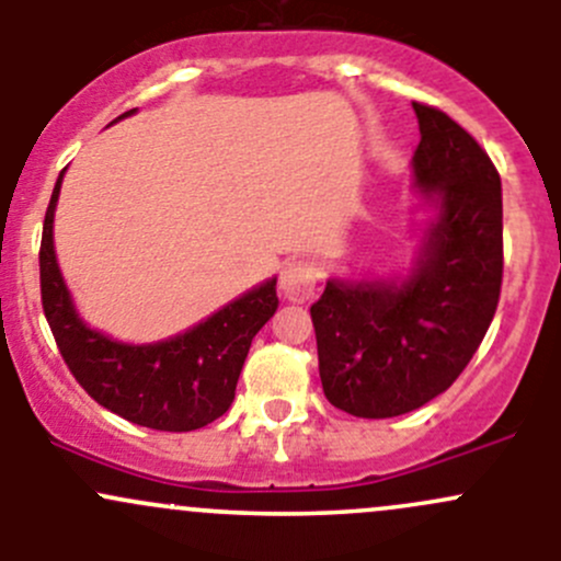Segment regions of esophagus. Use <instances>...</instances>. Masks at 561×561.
I'll return each instance as SVG.
<instances>
[{"label":"esophagus","mask_w":561,"mask_h":561,"mask_svg":"<svg viewBox=\"0 0 561 561\" xmlns=\"http://www.w3.org/2000/svg\"><path fill=\"white\" fill-rule=\"evenodd\" d=\"M279 290L287 301L304 304L314 296L317 290V268L309 260L293 257L282 265Z\"/></svg>","instance_id":"obj_1"}]
</instances>
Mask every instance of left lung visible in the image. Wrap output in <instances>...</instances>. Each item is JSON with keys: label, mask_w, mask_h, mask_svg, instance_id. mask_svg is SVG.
Instances as JSON below:
<instances>
[{"label": "left lung", "mask_w": 561, "mask_h": 561, "mask_svg": "<svg viewBox=\"0 0 561 561\" xmlns=\"http://www.w3.org/2000/svg\"><path fill=\"white\" fill-rule=\"evenodd\" d=\"M412 107L415 186L439 206L415 268L399 285L331 279L309 309L325 399L355 417L404 415L448 390L500 304V173L448 113Z\"/></svg>", "instance_id": "1"}]
</instances>
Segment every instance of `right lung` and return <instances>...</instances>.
Wrapping results in <instances>:
<instances>
[{
	"mask_svg": "<svg viewBox=\"0 0 561 561\" xmlns=\"http://www.w3.org/2000/svg\"><path fill=\"white\" fill-rule=\"evenodd\" d=\"M135 111V107H133ZM127 111L124 116H129ZM122 118V116H118ZM56 179L39 241L43 312L67 369L105 410L157 432H195L233 404L236 382L254 333L279 307L276 279L219 309L201 325L157 344H122L76 314L54 254Z\"/></svg>",
	"mask_w": 561,
	"mask_h": 561,
	"instance_id": "obj_1",
	"label": "right lung"
}]
</instances>
